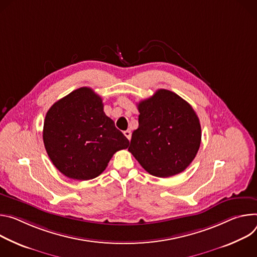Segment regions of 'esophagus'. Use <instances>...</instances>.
I'll return each mask as SVG.
<instances>
[{"label": "esophagus", "instance_id": "esophagus-1", "mask_svg": "<svg viewBox=\"0 0 257 257\" xmlns=\"http://www.w3.org/2000/svg\"><path fill=\"white\" fill-rule=\"evenodd\" d=\"M123 134H124V136L128 139V141L131 140V138H132V133H131V131H125V132H123Z\"/></svg>", "mask_w": 257, "mask_h": 257}]
</instances>
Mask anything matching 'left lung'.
<instances>
[{"label":"left lung","instance_id":"obj_1","mask_svg":"<svg viewBox=\"0 0 257 257\" xmlns=\"http://www.w3.org/2000/svg\"><path fill=\"white\" fill-rule=\"evenodd\" d=\"M139 127L128 151L146 172L158 178L176 176L191 164L201 143V125L192 106L160 89L138 104Z\"/></svg>","mask_w":257,"mask_h":257}]
</instances>
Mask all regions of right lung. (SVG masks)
<instances>
[{"label":"right lung","mask_w":257,"mask_h":257,"mask_svg":"<svg viewBox=\"0 0 257 257\" xmlns=\"http://www.w3.org/2000/svg\"><path fill=\"white\" fill-rule=\"evenodd\" d=\"M92 89L79 88L48 110L43 140L48 156L65 177L88 181L100 176L113 154L130 142L103 110Z\"/></svg>","instance_id":"1"}]
</instances>
